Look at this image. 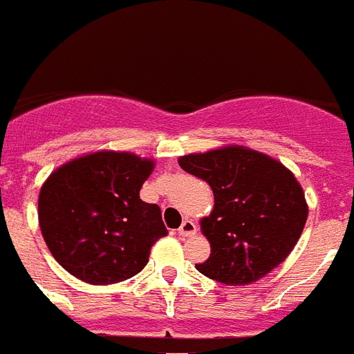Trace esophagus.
<instances>
[{"label":"esophagus","instance_id":"obj_1","mask_svg":"<svg viewBox=\"0 0 354 354\" xmlns=\"http://www.w3.org/2000/svg\"><path fill=\"white\" fill-rule=\"evenodd\" d=\"M195 232H196V225H195V223H193V221H191V219H185V221H183L182 226L178 228V234H180V236H182V237L193 236Z\"/></svg>","mask_w":354,"mask_h":354}]
</instances>
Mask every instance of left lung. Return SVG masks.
Listing matches in <instances>:
<instances>
[{
	"mask_svg": "<svg viewBox=\"0 0 354 354\" xmlns=\"http://www.w3.org/2000/svg\"><path fill=\"white\" fill-rule=\"evenodd\" d=\"M183 171L209 183L212 213L201 230L212 254L196 269L228 286L252 284L290 256L308 219L295 174L263 152L230 145L178 159Z\"/></svg>",
	"mask_w": 354,
	"mask_h": 354,
	"instance_id": "obj_1",
	"label": "left lung"
}]
</instances>
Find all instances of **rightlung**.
I'll use <instances>...</instances> for the list:
<instances>
[{"instance_id":"obj_1","label":"right lung","mask_w":354,"mask_h":354,"mask_svg":"<svg viewBox=\"0 0 354 354\" xmlns=\"http://www.w3.org/2000/svg\"><path fill=\"white\" fill-rule=\"evenodd\" d=\"M156 161L98 150L57 167L39 193V225L53 258L87 284H117L141 273L167 236L158 204L142 202Z\"/></svg>"}]
</instances>
